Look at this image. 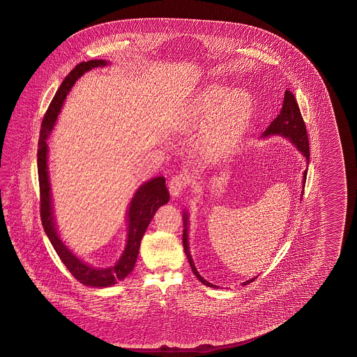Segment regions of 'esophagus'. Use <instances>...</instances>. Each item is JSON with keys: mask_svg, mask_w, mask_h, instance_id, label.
Segmentation results:
<instances>
[{"mask_svg": "<svg viewBox=\"0 0 357 357\" xmlns=\"http://www.w3.org/2000/svg\"><path fill=\"white\" fill-rule=\"evenodd\" d=\"M186 186V177L185 176H175L169 181V194L172 197H180L182 195V191Z\"/></svg>", "mask_w": 357, "mask_h": 357, "instance_id": "1", "label": "esophagus"}]
</instances>
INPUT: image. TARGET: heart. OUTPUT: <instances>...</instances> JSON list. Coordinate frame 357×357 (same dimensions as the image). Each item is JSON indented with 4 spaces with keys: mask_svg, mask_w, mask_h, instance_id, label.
Wrapping results in <instances>:
<instances>
[{
    "mask_svg": "<svg viewBox=\"0 0 357 357\" xmlns=\"http://www.w3.org/2000/svg\"><path fill=\"white\" fill-rule=\"evenodd\" d=\"M254 117V99L241 88L209 84L190 102L182 114V128L194 130L206 123L200 137L206 155H222L236 144Z\"/></svg>",
    "mask_w": 357,
    "mask_h": 357,
    "instance_id": "obj_1",
    "label": "heart"
}]
</instances>
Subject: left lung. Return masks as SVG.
Returning a JSON list of instances; mask_svg holds the SVG:
<instances>
[{
  "label": "left lung",
  "instance_id": "1",
  "mask_svg": "<svg viewBox=\"0 0 357 357\" xmlns=\"http://www.w3.org/2000/svg\"><path fill=\"white\" fill-rule=\"evenodd\" d=\"M271 137H282L289 140L292 144L295 145L298 152H301L305 160H306V169L303 171V190H301V199H303V189H305V182H306V175H307V166H309V160H310V151H309V139H307V132H306V126L303 120V116L300 112V108L297 106L296 98L289 91L284 93V99H283V106H282L281 112L271 122V125L266 128V131L261 134L260 139H266ZM182 220H183V235H182V243H183V250L189 260L190 266L192 273L195 274L199 281L202 282L204 286L213 287V289H220L218 286L213 284L211 282L204 280L199 272H197L195 263L191 257L189 245V226H190V213L189 211L182 212ZM258 278L254 277L251 280L243 282L241 284L246 286L252 281Z\"/></svg>",
  "mask_w": 357,
  "mask_h": 357
}]
</instances>
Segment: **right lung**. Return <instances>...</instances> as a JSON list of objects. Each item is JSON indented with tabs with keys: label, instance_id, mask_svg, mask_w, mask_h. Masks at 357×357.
<instances>
[{
	"label": "right lung",
	"instance_id": "obj_1",
	"mask_svg": "<svg viewBox=\"0 0 357 357\" xmlns=\"http://www.w3.org/2000/svg\"><path fill=\"white\" fill-rule=\"evenodd\" d=\"M111 65L109 61L91 60L76 65L71 70L65 80L61 84L59 91L52 99L51 105L47 109L46 116L42 122V129L39 135L38 143V177L39 189H40V218L48 240L52 243L57 255L62 263L68 268V272L75 277L77 281L85 286L103 289L114 286L116 283L125 280L129 275L137 261V254L142 238L146 228L153 220L154 214L162 205L167 204L169 194L166 189V180L163 176L153 177L146 182H143L130 200L126 211V223H128V236L126 245L122 251L121 257L114 266H93L75 255L70 250L68 245L61 240L56 215H54V203H52V191L50 181V169H48V137L51 135L54 125L63 106L68 91L74 86L77 79L91 71V68H105Z\"/></svg>",
	"mask_w": 357,
	"mask_h": 357
}]
</instances>
